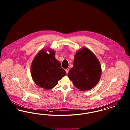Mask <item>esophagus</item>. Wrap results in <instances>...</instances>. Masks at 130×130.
Instances as JSON below:
<instances>
[{"instance_id":"esophagus-1","label":"esophagus","mask_w":130,"mask_h":130,"mask_svg":"<svg viewBox=\"0 0 130 130\" xmlns=\"http://www.w3.org/2000/svg\"><path fill=\"white\" fill-rule=\"evenodd\" d=\"M69 69H66L65 70V71H66V74H68V72H69Z\"/></svg>"}]
</instances>
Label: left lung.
Listing matches in <instances>:
<instances>
[{
    "mask_svg": "<svg viewBox=\"0 0 130 130\" xmlns=\"http://www.w3.org/2000/svg\"><path fill=\"white\" fill-rule=\"evenodd\" d=\"M101 73L99 60L91 51L83 47L75 54L74 66L69 71L68 76L76 88L87 91L96 86Z\"/></svg>",
    "mask_w": 130,
    "mask_h": 130,
    "instance_id": "left-lung-1",
    "label": "left lung"
}]
</instances>
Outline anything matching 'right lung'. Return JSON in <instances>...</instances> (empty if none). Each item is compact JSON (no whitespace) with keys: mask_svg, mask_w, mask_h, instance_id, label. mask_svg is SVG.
Masks as SVG:
<instances>
[{"mask_svg":"<svg viewBox=\"0 0 130 130\" xmlns=\"http://www.w3.org/2000/svg\"><path fill=\"white\" fill-rule=\"evenodd\" d=\"M40 50L35 57L31 65V75L38 86L50 90L56 86L58 81L66 73L61 67L60 63L55 58L54 50Z\"/></svg>","mask_w":130,"mask_h":130,"instance_id":"right-lung-1","label":"right lung"}]
</instances>
